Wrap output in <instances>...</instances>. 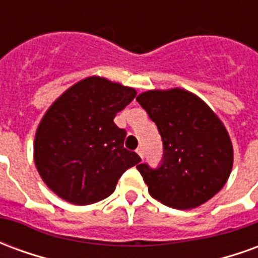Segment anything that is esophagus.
Here are the masks:
<instances>
[{"instance_id": "34e87169", "label": "esophagus", "mask_w": 258, "mask_h": 258, "mask_svg": "<svg viewBox=\"0 0 258 258\" xmlns=\"http://www.w3.org/2000/svg\"><path fill=\"white\" fill-rule=\"evenodd\" d=\"M137 153H138L142 159H144V156H145V153H144V148H141V146L137 149Z\"/></svg>"}]
</instances>
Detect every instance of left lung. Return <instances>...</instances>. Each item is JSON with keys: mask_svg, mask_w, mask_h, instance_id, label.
Instances as JSON below:
<instances>
[{"mask_svg": "<svg viewBox=\"0 0 258 258\" xmlns=\"http://www.w3.org/2000/svg\"><path fill=\"white\" fill-rule=\"evenodd\" d=\"M157 125L163 157L156 168L137 166L151 195L163 205L186 210L221 189L232 170V144L211 109L188 91H148L137 98Z\"/></svg>", "mask_w": 258, "mask_h": 258, "instance_id": "8db88e82", "label": "left lung"}]
</instances>
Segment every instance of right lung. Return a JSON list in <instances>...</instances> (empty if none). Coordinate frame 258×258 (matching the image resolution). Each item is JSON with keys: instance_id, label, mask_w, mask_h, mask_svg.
<instances>
[{"instance_id": "right-lung-1", "label": "right lung", "mask_w": 258, "mask_h": 258, "mask_svg": "<svg viewBox=\"0 0 258 258\" xmlns=\"http://www.w3.org/2000/svg\"><path fill=\"white\" fill-rule=\"evenodd\" d=\"M137 95L133 88L90 77L69 88L48 109L34 141V160L44 182L73 205L114 192L125 170L141 162L124 148L125 130L113 118Z\"/></svg>"}]
</instances>
